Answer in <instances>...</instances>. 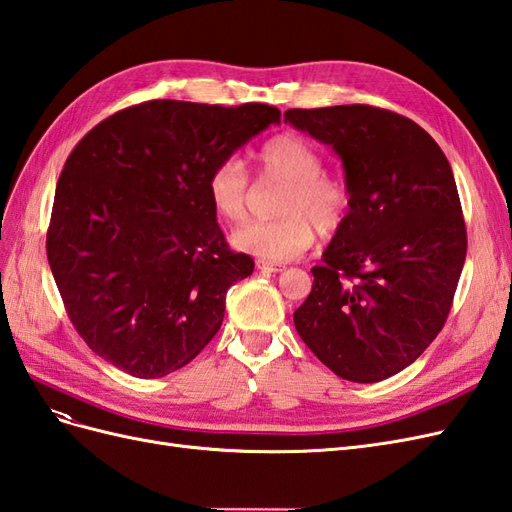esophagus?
<instances>
[{
	"mask_svg": "<svg viewBox=\"0 0 512 512\" xmlns=\"http://www.w3.org/2000/svg\"><path fill=\"white\" fill-rule=\"evenodd\" d=\"M256 269L265 271V273H280V271H284L282 265H273V262H267V260H256Z\"/></svg>",
	"mask_w": 512,
	"mask_h": 512,
	"instance_id": "1",
	"label": "esophagus"
}]
</instances>
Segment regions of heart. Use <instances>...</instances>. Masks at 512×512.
<instances>
[{"mask_svg":"<svg viewBox=\"0 0 512 512\" xmlns=\"http://www.w3.org/2000/svg\"><path fill=\"white\" fill-rule=\"evenodd\" d=\"M262 179L284 181L277 198L282 218L250 222L232 232V245L267 262L299 258L322 235H333L344 226L352 190L344 177L324 170L322 153L299 134H277L256 151ZM250 196V175L237 156L222 158L207 175L211 209L226 222H243Z\"/></svg>","mask_w":512,"mask_h":512,"instance_id":"b5f03b06","label":"heart"}]
</instances>
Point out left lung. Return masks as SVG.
Returning <instances> with one entry per match:
<instances>
[{
  "label": "left lung",
  "instance_id": "1",
  "mask_svg": "<svg viewBox=\"0 0 512 512\" xmlns=\"http://www.w3.org/2000/svg\"><path fill=\"white\" fill-rule=\"evenodd\" d=\"M284 121L333 147L352 190L294 327L339 378H391L442 331L466 262L451 164L418 123L384 108H290Z\"/></svg>",
  "mask_w": 512,
  "mask_h": 512
}]
</instances>
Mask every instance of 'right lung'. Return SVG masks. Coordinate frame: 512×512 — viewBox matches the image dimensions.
<instances>
[{"instance_id":"obj_1","label":"right lung","mask_w":512,"mask_h":512,"mask_svg":"<svg viewBox=\"0 0 512 512\" xmlns=\"http://www.w3.org/2000/svg\"><path fill=\"white\" fill-rule=\"evenodd\" d=\"M271 123L269 104L149 100L72 149L46 256L74 329L104 361L162 378L220 331L226 292L254 260L228 247L207 175Z\"/></svg>"}]
</instances>
